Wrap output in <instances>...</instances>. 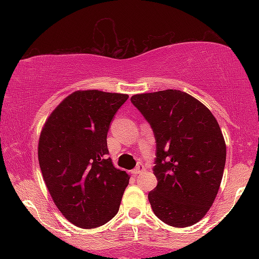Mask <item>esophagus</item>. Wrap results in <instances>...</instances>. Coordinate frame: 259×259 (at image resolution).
I'll return each mask as SVG.
<instances>
[{"instance_id":"esophagus-1","label":"esophagus","mask_w":259,"mask_h":259,"mask_svg":"<svg viewBox=\"0 0 259 259\" xmlns=\"http://www.w3.org/2000/svg\"><path fill=\"white\" fill-rule=\"evenodd\" d=\"M144 170H145V165H144V163H139L138 167H136V168L134 169V170H133V174L139 175V174L144 173Z\"/></svg>"}]
</instances>
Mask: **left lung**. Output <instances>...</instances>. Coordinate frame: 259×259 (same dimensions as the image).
Returning <instances> with one entry per match:
<instances>
[{"label":"left lung","instance_id":"8db88e82","mask_svg":"<svg viewBox=\"0 0 259 259\" xmlns=\"http://www.w3.org/2000/svg\"><path fill=\"white\" fill-rule=\"evenodd\" d=\"M156 139V189L148 201L165 224L186 228L206 215L221 186L227 146L214 115L179 90L132 96Z\"/></svg>","mask_w":259,"mask_h":259}]
</instances>
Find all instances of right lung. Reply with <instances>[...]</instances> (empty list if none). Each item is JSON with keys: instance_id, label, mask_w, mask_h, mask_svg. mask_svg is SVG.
I'll return each instance as SVG.
<instances>
[{"instance_id": "add662e5", "label": "right lung", "mask_w": 259, "mask_h": 259, "mask_svg": "<svg viewBox=\"0 0 259 259\" xmlns=\"http://www.w3.org/2000/svg\"><path fill=\"white\" fill-rule=\"evenodd\" d=\"M127 95L75 91L42 127L37 156L47 190L72 224L94 229L118 213L129 175L107 158V133Z\"/></svg>"}]
</instances>
